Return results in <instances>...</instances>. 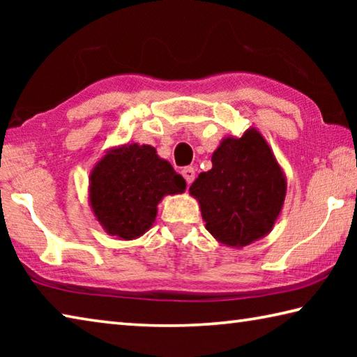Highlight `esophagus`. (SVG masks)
I'll use <instances>...</instances> for the list:
<instances>
[{
    "label": "esophagus",
    "instance_id": "esophagus-1",
    "mask_svg": "<svg viewBox=\"0 0 357 357\" xmlns=\"http://www.w3.org/2000/svg\"><path fill=\"white\" fill-rule=\"evenodd\" d=\"M181 173H183V176H184L187 184H192V181L195 179V170H193L192 167H185Z\"/></svg>",
    "mask_w": 357,
    "mask_h": 357
}]
</instances>
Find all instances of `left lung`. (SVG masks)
<instances>
[{
	"label": "left lung",
	"instance_id": "8db88e82",
	"mask_svg": "<svg viewBox=\"0 0 357 357\" xmlns=\"http://www.w3.org/2000/svg\"><path fill=\"white\" fill-rule=\"evenodd\" d=\"M211 162L189 189L208 231L236 249L269 234L285 202L287 176L261 132L249 128L225 137Z\"/></svg>",
	"mask_w": 357,
	"mask_h": 357
}]
</instances>
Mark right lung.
Returning a JSON list of instances; mask_svg holds the SVG:
<instances>
[{
	"label": "right lung",
	"instance_id": "add662e5",
	"mask_svg": "<svg viewBox=\"0 0 357 357\" xmlns=\"http://www.w3.org/2000/svg\"><path fill=\"white\" fill-rule=\"evenodd\" d=\"M185 190L184 178L149 144L110 148L89 173L88 198L104 231L123 241L140 238L153 227L157 204Z\"/></svg>",
	"mask_w": 357,
	"mask_h": 357
}]
</instances>
